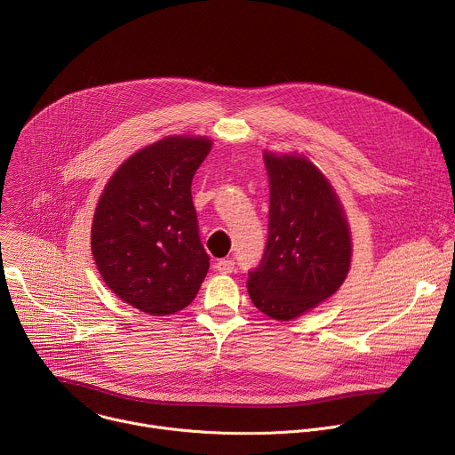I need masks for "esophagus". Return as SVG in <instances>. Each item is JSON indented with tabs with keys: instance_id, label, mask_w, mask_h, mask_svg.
<instances>
[{
	"instance_id": "1",
	"label": "esophagus",
	"mask_w": 455,
	"mask_h": 455,
	"mask_svg": "<svg viewBox=\"0 0 455 455\" xmlns=\"http://www.w3.org/2000/svg\"><path fill=\"white\" fill-rule=\"evenodd\" d=\"M220 274H232L235 270V263L232 261V259H220V261L216 263L214 267Z\"/></svg>"
}]
</instances>
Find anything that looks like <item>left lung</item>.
<instances>
[{"label": "left lung", "instance_id": "1", "mask_svg": "<svg viewBox=\"0 0 455 455\" xmlns=\"http://www.w3.org/2000/svg\"><path fill=\"white\" fill-rule=\"evenodd\" d=\"M265 165L268 239L246 286L259 311L291 320L342 286L351 265V232L335 188L307 158L265 153Z\"/></svg>", "mask_w": 455, "mask_h": 455}]
</instances>
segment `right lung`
Segmentation results:
<instances>
[{"instance_id":"right-lung-1","label":"right lung","mask_w":455,"mask_h":455,"mask_svg":"<svg viewBox=\"0 0 455 455\" xmlns=\"http://www.w3.org/2000/svg\"><path fill=\"white\" fill-rule=\"evenodd\" d=\"M211 148L205 137L151 144L116 169L97 204V268L113 293L148 315L187 307L209 272L190 183Z\"/></svg>"}]
</instances>
